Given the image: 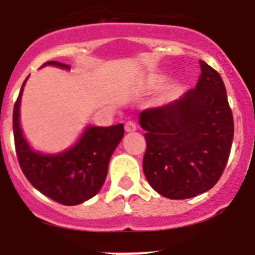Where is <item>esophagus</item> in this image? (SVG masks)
<instances>
[{
	"mask_svg": "<svg viewBox=\"0 0 255 255\" xmlns=\"http://www.w3.org/2000/svg\"><path fill=\"white\" fill-rule=\"evenodd\" d=\"M137 129L136 124L132 123V121H126L125 123V131L126 132H132Z\"/></svg>",
	"mask_w": 255,
	"mask_h": 255,
	"instance_id": "1",
	"label": "esophagus"
}]
</instances>
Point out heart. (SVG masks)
Returning <instances> with one entry per match:
<instances>
[{
    "instance_id": "b5f03b06",
    "label": "heart",
    "mask_w": 255,
    "mask_h": 255,
    "mask_svg": "<svg viewBox=\"0 0 255 255\" xmlns=\"http://www.w3.org/2000/svg\"><path fill=\"white\" fill-rule=\"evenodd\" d=\"M163 79L164 78H163L162 76H159V74H150V76L146 77L145 82H144V86H145L146 90H154V88H156L160 83H162ZM176 92H177V86L173 85V83H168V85H165L164 87L162 88V91H160L158 102L162 105L167 104V102H169L170 100L173 99Z\"/></svg>"
}]
</instances>
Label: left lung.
I'll return each mask as SVG.
<instances>
[{"label":"left lung","mask_w":255,"mask_h":255,"mask_svg":"<svg viewBox=\"0 0 255 255\" xmlns=\"http://www.w3.org/2000/svg\"><path fill=\"white\" fill-rule=\"evenodd\" d=\"M200 65L193 90L139 114L146 140L144 174L154 191L170 200L211 190L225 169L234 139L223 79L204 60Z\"/></svg>","instance_id":"left-lung-1"}]
</instances>
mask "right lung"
Masks as SVG:
<instances>
[{
	"label": "right lung",
	"mask_w": 255,
	"mask_h": 255,
	"mask_svg": "<svg viewBox=\"0 0 255 255\" xmlns=\"http://www.w3.org/2000/svg\"><path fill=\"white\" fill-rule=\"evenodd\" d=\"M69 71L71 67L59 62H46ZM29 78V77H27ZM25 79L13 107V137L20 167L27 181L43 195L62 205L83 204L100 192L107 177L109 163L124 137V125L86 126L76 144L60 153L44 154L27 143L20 125L21 96Z\"/></svg>",
	"instance_id": "right-lung-1"
}]
</instances>
